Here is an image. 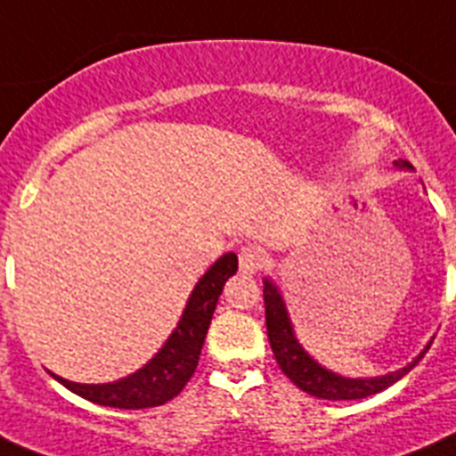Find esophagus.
Instances as JSON below:
<instances>
[{
  "instance_id": "esophagus-1",
  "label": "esophagus",
  "mask_w": 456,
  "mask_h": 456,
  "mask_svg": "<svg viewBox=\"0 0 456 456\" xmlns=\"http://www.w3.org/2000/svg\"><path fill=\"white\" fill-rule=\"evenodd\" d=\"M265 261H268V256H265L264 249L256 248V245H245V248H240V252H238V265H240V273L245 274L258 273V270L265 265Z\"/></svg>"
}]
</instances>
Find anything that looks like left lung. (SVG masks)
Returning a JSON list of instances; mask_svg holds the SVG:
<instances>
[{
    "label": "left lung",
    "instance_id": "obj_1",
    "mask_svg": "<svg viewBox=\"0 0 456 456\" xmlns=\"http://www.w3.org/2000/svg\"><path fill=\"white\" fill-rule=\"evenodd\" d=\"M397 167H407L411 170V163L409 161H395ZM264 299H265V327H268V340L270 347L274 352V359H277L279 368L293 381L295 387L302 388L305 393L315 397H322V400H361V397L375 395V393L384 391L391 384H395L397 379L407 375L418 361L425 356V352L429 350L432 340H429L425 350L407 363L400 370H393L388 375L379 377H343L338 372L327 370L325 366H320L318 361L299 346L297 336L293 331V322L289 318V311H286L284 297L279 293L277 284L273 279H264Z\"/></svg>",
    "mask_w": 456,
    "mask_h": 456
}]
</instances>
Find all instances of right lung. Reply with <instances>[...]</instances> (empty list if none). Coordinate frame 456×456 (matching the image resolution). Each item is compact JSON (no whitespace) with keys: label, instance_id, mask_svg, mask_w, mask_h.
<instances>
[{"label":"right lung","instance_id":"right-lung-1","mask_svg":"<svg viewBox=\"0 0 456 456\" xmlns=\"http://www.w3.org/2000/svg\"><path fill=\"white\" fill-rule=\"evenodd\" d=\"M238 270V256L233 252L223 256L200 277L186 302L177 327L167 336L161 350L147 361L136 372L109 384H77L49 372L68 391L86 397V400L113 409H147L159 407L182 393L186 381L198 368L202 354L204 338L211 325L213 311L218 297L232 274Z\"/></svg>","mask_w":456,"mask_h":456}]
</instances>
